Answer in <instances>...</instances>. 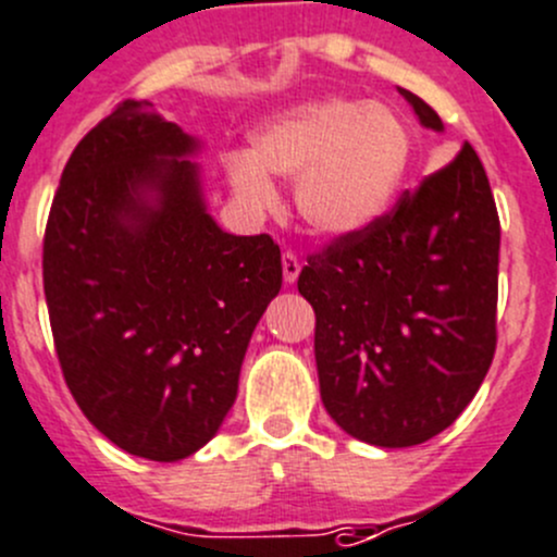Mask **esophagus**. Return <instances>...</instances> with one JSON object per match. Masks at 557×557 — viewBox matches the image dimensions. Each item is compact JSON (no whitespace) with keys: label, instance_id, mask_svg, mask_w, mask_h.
I'll list each match as a JSON object with an SVG mask.
<instances>
[{"label":"esophagus","instance_id":"obj_1","mask_svg":"<svg viewBox=\"0 0 557 557\" xmlns=\"http://www.w3.org/2000/svg\"><path fill=\"white\" fill-rule=\"evenodd\" d=\"M299 272H301V261H299V256H296V252H283V277H285V283H296V280H299Z\"/></svg>","mask_w":557,"mask_h":557}]
</instances>
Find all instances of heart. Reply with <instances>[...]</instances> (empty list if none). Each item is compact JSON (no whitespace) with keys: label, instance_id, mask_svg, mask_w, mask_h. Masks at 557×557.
Instances as JSON below:
<instances>
[{"label":"heart","instance_id":"1","mask_svg":"<svg viewBox=\"0 0 557 557\" xmlns=\"http://www.w3.org/2000/svg\"><path fill=\"white\" fill-rule=\"evenodd\" d=\"M412 161V134L398 112L363 99H318L269 117L250 153H232L226 174L250 210L277 205L269 174L296 180V210L320 237H352L396 201Z\"/></svg>","mask_w":557,"mask_h":557}]
</instances>
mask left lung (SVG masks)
Masks as SVG:
<instances>
[{"mask_svg": "<svg viewBox=\"0 0 557 557\" xmlns=\"http://www.w3.org/2000/svg\"><path fill=\"white\" fill-rule=\"evenodd\" d=\"M398 91L425 128H445ZM498 245L491 183L466 143L377 223L307 258L320 398L342 431L412 447L455 423L496 352Z\"/></svg>", "mask_w": 557, "mask_h": 557, "instance_id": "1", "label": "left lung"}]
</instances>
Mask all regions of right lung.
<instances>
[{
  "mask_svg": "<svg viewBox=\"0 0 557 557\" xmlns=\"http://www.w3.org/2000/svg\"><path fill=\"white\" fill-rule=\"evenodd\" d=\"M196 150L150 102H121L72 150L42 243L66 387L112 445L161 463L218 434L283 285L269 234L212 221Z\"/></svg>",
  "mask_w": 557,
  "mask_h": 557,
  "instance_id": "1",
  "label": "right lung"
}]
</instances>
